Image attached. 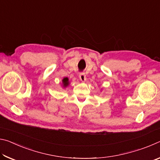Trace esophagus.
<instances>
[{
    "label": "esophagus",
    "mask_w": 160,
    "mask_h": 160,
    "mask_svg": "<svg viewBox=\"0 0 160 160\" xmlns=\"http://www.w3.org/2000/svg\"><path fill=\"white\" fill-rule=\"evenodd\" d=\"M79 78H80V80L82 81V82H85L87 79L86 75L85 73H84V72H80L79 75Z\"/></svg>",
    "instance_id": "1"
}]
</instances>
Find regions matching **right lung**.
<instances>
[{"label": "right lung", "mask_w": 160, "mask_h": 160, "mask_svg": "<svg viewBox=\"0 0 160 160\" xmlns=\"http://www.w3.org/2000/svg\"><path fill=\"white\" fill-rule=\"evenodd\" d=\"M62 83H63V88H66L67 86H68V85H69L68 78H64L62 80Z\"/></svg>", "instance_id": "right-lung-1"}]
</instances>
